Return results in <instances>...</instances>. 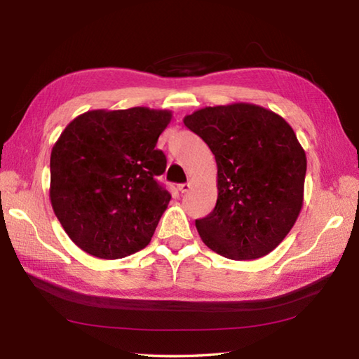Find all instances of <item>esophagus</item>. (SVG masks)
<instances>
[{
    "instance_id": "obj_1",
    "label": "esophagus",
    "mask_w": 359,
    "mask_h": 359,
    "mask_svg": "<svg viewBox=\"0 0 359 359\" xmlns=\"http://www.w3.org/2000/svg\"><path fill=\"white\" fill-rule=\"evenodd\" d=\"M191 187H193V182L189 180L188 184H182V185H179V191H180V193H188L189 189H191Z\"/></svg>"
}]
</instances>
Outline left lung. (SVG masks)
<instances>
[{
  "label": "left lung",
  "instance_id": "left-lung-1",
  "mask_svg": "<svg viewBox=\"0 0 359 359\" xmlns=\"http://www.w3.org/2000/svg\"><path fill=\"white\" fill-rule=\"evenodd\" d=\"M217 163V202L196 228L205 245L234 261L271 253L304 203L307 157L279 114L253 103L207 106L184 118Z\"/></svg>",
  "mask_w": 359,
  "mask_h": 359
}]
</instances>
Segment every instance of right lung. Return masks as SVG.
<instances>
[{"mask_svg":"<svg viewBox=\"0 0 359 359\" xmlns=\"http://www.w3.org/2000/svg\"><path fill=\"white\" fill-rule=\"evenodd\" d=\"M172 118L168 109L135 106L75 117L50 152L49 197L75 245L120 259L149 243L171 196L156 180L166 157L156 149Z\"/></svg>","mask_w":359,"mask_h":359,"instance_id":"1","label":"right lung"}]
</instances>
